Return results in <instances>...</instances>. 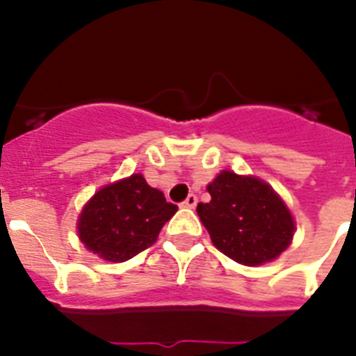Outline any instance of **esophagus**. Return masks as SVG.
I'll use <instances>...</instances> for the list:
<instances>
[{
    "mask_svg": "<svg viewBox=\"0 0 356 356\" xmlns=\"http://www.w3.org/2000/svg\"><path fill=\"white\" fill-rule=\"evenodd\" d=\"M195 205H197V195L195 194H190L188 197L183 201V207H186V209H194Z\"/></svg>",
    "mask_w": 356,
    "mask_h": 356,
    "instance_id": "1",
    "label": "esophagus"
}]
</instances>
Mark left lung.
I'll return each instance as SVG.
<instances>
[{
  "instance_id": "left-lung-1",
  "label": "left lung",
  "mask_w": 356,
  "mask_h": 356,
  "mask_svg": "<svg viewBox=\"0 0 356 356\" xmlns=\"http://www.w3.org/2000/svg\"><path fill=\"white\" fill-rule=\"evenodd\" d=\"M211 201L197 214L216 245L229 259L259 266L277 259L290 245L293 220L270 184L222 172L209 186Z\"/></svg>"
}]
</instances>
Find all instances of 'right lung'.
Instances as JSON below:
<instances>
[{
	"instance_id": "right-lung-1",
	"label": "right lung",
	"mask_w": 356,
	"mask_h": 356,
	"mask_svg": "<svg viewBox=\"0 0 356 356\" xmlns=\"http://www.w3.org/2000/svg\"><path fill=\"white\" fill-rule=\"evenodd\" d=\"M175 212L177 205L136 173L99 190L81 212L77 229L90 251L108 262H123L153 245Z\"/></svg>"
}]
</instances>
